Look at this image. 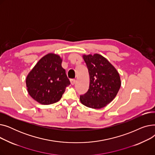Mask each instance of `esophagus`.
<instances>
[{
	"mask_svg": "<svg viewBox=\"0 0 155 155\" xmlns=\"http://www.w3.org/2000/svg\"><path fill=\"white\" fill-rule=\"evenodd\" d=\"M70 83H71V84L72 85H74V84H75V80H74V79L70 80Z\"/></svg>",
	"mask_w": 155,
	"mask_h": 155,
	"instance_id": "34e87169",
	"label": "esophagus"
}]
</instances>
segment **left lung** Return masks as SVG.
<instances>
[{
  "mask_svg": "<svg viewBox=\"0 0 155 155\" xmlns=\"http://www.w3.org/2000/svg\"><path fill=\"white\" fill-rule=\"evenodd\" d=\"M88 68L90 84L87 93L80 95V101L86 107L101 109L110 103L117 95L121 85L118 71L99 54H84Z\"/></svg>",
  "mask_w": 155,
  "mask_h": 155,
  "instance_id": "1",
  "label": "left lung"
}]
</instances>
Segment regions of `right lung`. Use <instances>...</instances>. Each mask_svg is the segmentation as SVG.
I'll return each instance as SVG.
<instances>
[{"label":"right lung","mask_w":155,"mask_h":155,"mask_svg":"<svg viewBox=\"0 0 155 155\" xmlns=\"http://www.w3.org/2000/svg\"><path fill=\"white\" fill-rule=\"evenodd\" d=\"M61 63L58 54L48 53L28 73L26 79L28 92L38 103L49 105L59 101L70 84Z\"/></svg>","instance_id":"right-lung-1"}]
</instances>
